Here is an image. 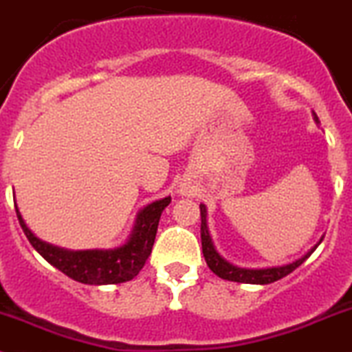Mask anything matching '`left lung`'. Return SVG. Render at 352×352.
<instances>
[{
  "label": "left lung",
  "mask_w": 352,
  "mask_h": 352,
  "mask_svg": "<svg viewBox=\"0 0 352 352\" xmlns=\"http://www.w3.org/2000/svg\"><path fill=\"white\" fill-rule=\"evenodd\" d=\"M314 120L318 121V116L314 114ZM199 213H201V246H203V255H205V261L208 264V267L215 272L219 278L228 281H236V283H252V285H269L274 283V281L281 280L287 274H290L292 271L298 267L305 258L309 257L314 250L318 248V243L313 250L307 252L302 258L292 262V264L280 265V267H267V269H243L236 267V265L229 264L226 258H222L221 255L217 254L215 246H213L212 238H210L208 226H206V206L199 205Z\"/></svg>",
  "instance_id": "left-lung-1"
}]
</instances>
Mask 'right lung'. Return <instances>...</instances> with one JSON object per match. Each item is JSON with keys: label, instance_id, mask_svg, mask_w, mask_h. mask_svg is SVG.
Segmentation results:
<instances>
[{"label": "right lung", "instance_id": "1", "mask_svg": "<svg viewBox=\"0 0 352 352\" xmlns=\"http://www.w3.org/2000/svg\"><path fill=\"white\" fill-rule=\"evenodd\" d=\"M170 201L172 198L168 196V198L147 205L137 217L135 229L131 232L130 239L114 250L71 252L48 245L29 231L25 222L22 221L17 206H15V212H17L21 228L28 236L29 243L54 267H57L58 271H62L74 281L85 285H116L133 280L144 267L151 250H153L161 212L170 205Z\"/></svg>", "mask_w": 352, "mask_h": 352}]
</instances>
